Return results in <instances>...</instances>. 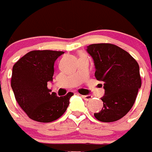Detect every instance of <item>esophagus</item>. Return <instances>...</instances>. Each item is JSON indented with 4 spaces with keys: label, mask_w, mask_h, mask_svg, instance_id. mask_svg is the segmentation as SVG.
<instances>
[{
    "label": "esophagus",
    "mask_w": 152,
    "mask_h": 152,
    "mask_svg": "<svg viewBox=\"0 0 152 152\" xmlns=\"http://www.w3.org/2000/svg\"><path fill=\"white\" fill-rule=\"evenodd\" d=\"M81 96L83 97V99H84L87 101H89V100H91L92 99V96H91V95H82Z\"/></svg>",
    "instance_id": "esophagus-1"
}]
</instances>
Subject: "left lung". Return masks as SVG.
I'll list each match as a JSON object with an SVG mask.
<instances>
[{
    "label": "left lung",
    "instance_id": "left-lung-1",
    "mask_svg": "<svg viewBox=\"0 0 152 152\" xmlns=\"http://www.w3.org/2000/svg\"><path fill=\"white\" fill-rule=\"evenodd\" d=\"M87 51L94 61L96 80L103 81L105 95L103 107L94 113L104 123L117 121L133 106L142 85L136 60L120 47L110 43L92 44Z\"/></svg>",
    "mask_w": 152,
    "mask_h": 152
}]
</instances>
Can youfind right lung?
I'll return each instance as SVG.
<instances>
[{
  "label": "right lung",
  "mask_w": 152,
  "mask_h": 152,
  "mask_svg": "<svg viewBox=\"0 0 152 152\" xmlns=\"http://www.w3.org/2000/svg\"><path fill=\"white\" fill-rule=\"evenodd\" d=\"M64 52L33 50L14 64L11 88L16 100L31 119L51 123L61 117L69 105L74 94L57 96L47 87L54 75V63Z\"/></svg>",
  "instance_id": "add662e5"
}]
</instances>
